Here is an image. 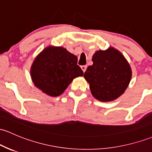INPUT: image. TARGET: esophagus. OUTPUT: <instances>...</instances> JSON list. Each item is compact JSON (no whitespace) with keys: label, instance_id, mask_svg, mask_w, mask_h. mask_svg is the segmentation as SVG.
<instances>
[{"label":"esophagus","instance_id":"1","mask_svg":"<svg viewBox=\"0 0 152 152\" xmlns=\"http://www.w3.org/2000/svg\"><path fill=\"white\" fill-rule=\"evenodd\" d=\"M81 69H82V71H83V72H85V71H86V66H81Z\"/></svg>","mask_w":152,"mask_h":152}]
</instances>
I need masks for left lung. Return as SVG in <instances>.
I'll return each instance as SVG.
<instances>
[{"instance_id":"1","label":"left lung","mask_w":152,"mask_h":152,"mask_svg":"<svg viewBox=\"0 0 152 152\" xmlns=\"http://www.w3.org/2000/svg\"><path fill=\"white\" fill-rule=\"evenodd\" d=\"M92 61L84 75L92 96L101 102L118 99L127 89L132 76L127 60L119 50L110 47L95 52Z\"/></svg>"}]
</instances>
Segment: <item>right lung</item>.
<instances>
[{"label":"right lung","mask_w":152,"mask_h":152,"mask_svg":"<svg viewBox=\"0 0 152 152\" xmlns=\"http://www.w3.org/2000/svg\"><path fill=\"white\" fill-rule=\"evenodd\" d=\"M77 61V57L63 47H47L31 65V80L48 96H60L73 79L84 74Z\"/></svg>","instance_id":"1"}]
</instances>
